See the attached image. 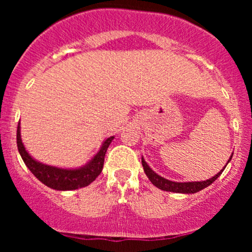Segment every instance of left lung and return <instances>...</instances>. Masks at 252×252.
Listing matches in <instances>:
<instances>
[{
  "instance_id": "8db88e82",
  "label": "left lung",
  "mask_w": 252,
  "mask_h": 252,
  "mask_svg": "<svg viewBox=\"0 0 252 252\" xmlns=\"http://www.w3.org/2000/svg\"><path fill=\"white\" fill-rule=\"evenodd\" d=\"M232 155L233 153L231 154L230 158L227 160L226 164H225L224 167H222L221 170H219L218 173H217L216 175H213L212 178L207 179V180L205 181H189V182H178V181H172V180H168V179L163 178V176L158 175V173H155L154 170L149 167V164L146 162V160L143 158L142 156V166H143V169H144V173H146V175L148 176V179L152 182L153 185H154L155 187H158V189H162V190H166V192H173V193H184V194H193V193H196L199 192V190L206 189V187H209L211 184H212L213 181H216L217 179L220 176V174L222 173V170L225 169V167L227 166V163L230 162L231 158H232Z\"/></svg>"
}]
</instances>
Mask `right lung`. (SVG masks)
<instances>
[{
  "label": "right lung",
  "instance_id": "1",
  "mask_svg": "<svg viewBox=\"0 0 252 252\" xmlns=\"http://www.w3.org/2000/svg\"><path fill=\"white\" fill-rule=\"evenodd\" d=\"M115 136H110L103 141L98 152L84 166L77 168H62V167L51 166L35 160L26 149L21 138V126H17L16 143L20 155L28 169L36 176L43 185L57 190H73L89 186L102 173L104 166V156L108 150L110 143Z\"/></svg>",
  "mask_w": 252,
  "mask_h": 252
}]
</instances>
